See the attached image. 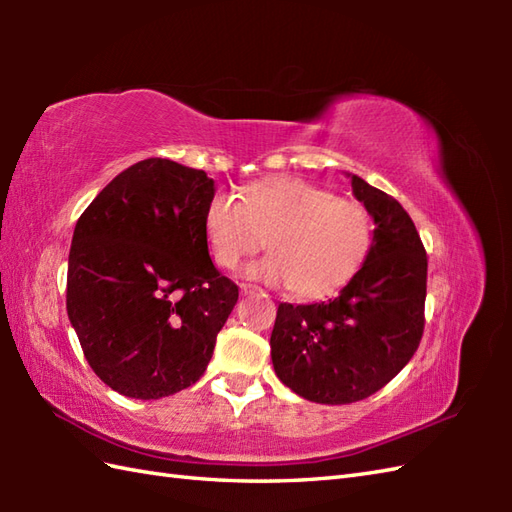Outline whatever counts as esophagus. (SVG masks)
<instances>
[{
  "mask_svg": "<svg viewBox=\"0 0 512 512\" xmlns=\"http://www.w3.org/2000/svg\"><path fill=\"white\" fill-rule=\"evenodd\" d=\"M239 290H242V295H253V292H257V286H253V284H239Z\"/></svg>",
  "mask_w": 512,
  "mask_h": 512,
  "instance_id": "34e87169",
  "label": "esophagus"
}]
</instances>
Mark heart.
<instances>
[{"instance_id": "obj_1", "label": "heart", "mask_w": 512, "mask_h": 512, "mask_svg": "<svg viewBox=\"0 0 512 512\" xmlns=\"http://www.w3.org/2000/svg\"><path fill=\"white\" fill-rule=\"evenodd\" d=\"M204 235L217 266L235 268L262 248L266 255L246 275L284 286L299 297H317L354 275L372 242L365 206L334 198L299 178L250 184L242 200L217 191L206 204Z\"/></svg>"}]
</instances>
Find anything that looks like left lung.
<instances>
[{
	"label": "left lung",
	"instance_id": "8db88e82",
	"mask_svg": "<svg viewBox=\"0 0 512 512\" xmlns=\"http://www.w3.org/2000/svg\"><path fill=\"white\" fill-rule=\"evenodd\" d=\"M347 176L376 224L365 264L334 299L279 303L270 334L281 383L321 405H347L383 389L411 361L424 330L427 253L416 226L398 200Z\"/></svg>",
	"mask_w": 512,
	"mask_h": 512
}]
</instances>
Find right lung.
<instances>
[{
    "label": "right lung",
    "instance_id": "obj_1",
    "mask_svg": "<svg viewBox=\"0 0 512 512\" xmlns=\"http://www.w3.org/2000/svg\"><path fill=\"white\" fill-rule=\"evenodd\" d=\"M200 169L147 158L96 195L74 226L68 317L94 374L156 400L198 383L239 290L209 257Z\"/></svg>",
    "mask_w": 512,
    "mask_h": 512
}]
</instances>
